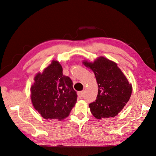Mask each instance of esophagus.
I'll list each match as a JSON object with an SVG mask.
<instances>
[{
	"instance_id": "esophagus-1",
	"label": "esophagus",
	"mask_w": 156,
	"mask_h": 156,
	"mask_svg": "<svg viewBox=\"0 0 156 156\" xmlns=\"http://www.w3.org/2000/svg\"><path fill=\"white\" fill-rule=\"evenodd\" d=\"M83 95H84V91H80V92L78 93V96L79 98H82L83 97Z\"/></svg>"
}]
</instances>
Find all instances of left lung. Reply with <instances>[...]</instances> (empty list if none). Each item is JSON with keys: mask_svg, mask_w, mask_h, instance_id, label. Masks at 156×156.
<instances>
[{"mask_svg": "<svg viewBox=\"0 0 156 156\" xmlns=\"http://www.w3.org/2000/svg\"><path fill=\"white\" fill-rule=\"evenodd\" d=\"M83 64L94 72L98 87L97 99L89 104L91 113L98 119L116 116L130 99L132 85L117 64L104 57Z\"/></svg>", "mask_w": 156, "mask_h": 156, "instance_id": "left-lung-1", "label": "left lung"}]
</instances>
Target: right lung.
Instances as JSON below:
<instances>
[{"mask_svg":"<svg viewBox=\"0 0 156 156\" xmlns=\"http://www.w3.org/2000/svg\"><path fill=\"white\" fill-rule=\"evenodd\" d=\"M31 87L34 107L45 119L63 120L69 116L77 102V92L71 79L63 74L62 66L57 61L37 73Z\"/></svg>","mask_w":156,"mask_h":156,"instance_id":"obj_1","label":"right lung"}]
</instances>
